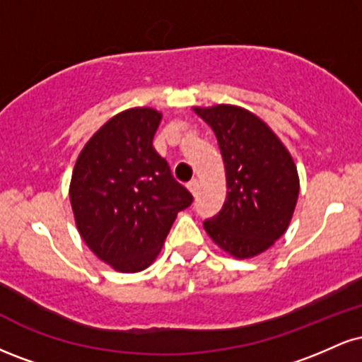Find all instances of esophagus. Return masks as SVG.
Here are the masks:
<instances>
[{
  "label": "esophagus",
  "instance_id": "obj_1",
  "mask_svg": "<svg viewBox=\"0 0 362 362\" xmlns=\"http://www.w3.org/2000/svg\"><path fill=\"white\" fill-rule=\"evenodd\" d=\"M187 189L192 192V195H195V194H197V190H199V182L194 178V180H190L189 184H187Z\"/></svg>",
  "mask_w": 362,
  "mask_h": 362
}]
</instances>
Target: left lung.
<instances>
[{
	"instance_id": "left-lung-1",
	"label": "left lung",
	"mask_w": 362,
	"mask_h": 362,
	"mask_svg": "<svg viewBox=\"0 0 362 362\" xmlns=\"http://www.w3.org/2000/svg\"><path fill=\"white\" fill-rule=\"evenodd\" d=\"M214 131L226 170V201L206 219L216 245L238 259L259 255L288 230L300 192L289 151L265 122L233 105L195 109Z\"/></svg>"
}]
</instances>
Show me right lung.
<instances>
[{"label": "right lung", "instance_id": "right-lung-1", "mask_svg": "<svg viewBox=\"0 0 362 362\" xmlns=\"http://www.w3.org/2000/svg\"><path fill=\"white\" fill-rule=\"evenodd\" d=\"M161 114L129 109L93 134L74 165L69 199L81 238L115 271L146 269L194 197L153 148Z\"/></svg>", "mask_w": 362, "mask_h": 362}]
</instances>
